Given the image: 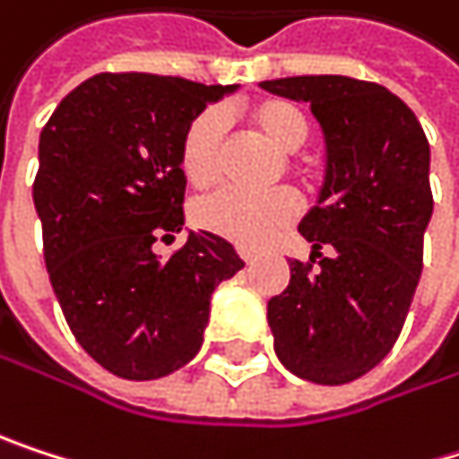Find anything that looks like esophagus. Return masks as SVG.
Wrapping results in <instances>:
<instances>
[{
	"label": "esophagus",
	"mask_w": 459,
	"mask_h": 459,
	"mask_svg": "<svg viewBox=\"0 0 459 459\" xmlns=\"http://www.w3.org/2000/svg\"><path fill=\"white\" fill-rule=\"evenodd\" d=\"M239 255H242V261H245L247 266H253V264L258 261V253H255V250H247V247H242Z\"/></svg>",
	"instance_id": "esophagus-1"
}]
</instances>
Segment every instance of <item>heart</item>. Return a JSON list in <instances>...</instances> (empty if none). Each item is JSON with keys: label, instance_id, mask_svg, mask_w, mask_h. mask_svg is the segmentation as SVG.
Returning <instances> with one entry per match:
<instances>
[{"label": "heart", "instance_id": "obj_1", "mask_svg": "<svg viewBox=\"0 0 459 459\" xmlns=\"http://www.w3.org/2000/svg\"><path fill=\"white\" fill-rule=\"evenodd\" d=\"M247 120L280 150H299L309 136L304 109L288 99H264L247 107ZM222 117L204 109L190 120L179 139V166L193 187H209L220 177ZM299 214V201L290 190L274 187L266 193H247L225 187L193 206V220L204 231L242 247H261L277 237Z\"/></svg>", "mask_w": 459, "mask_h": 459}]
</instances>
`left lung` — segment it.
<instances>
[{
    "label": "left lung",
    "mask_w": 459,
    "mask_h": 459,
    "mask_svg": "<svg viewBox=\"0 0 459 459\" xmlns=\"http://www.w3.org/2000/svg\"><path fill=\"white\" fill-rule=\"evenodd\" d=\"M261 85L309 101L328 150L317 206L299 225L312 255L290 261V285L269 301L274 352L307 382L347 385L387 358L406 323L433 214L430 144L379 82L304 74Z\"/></svg>",
    "instance_id": "1"
}]
</instances>
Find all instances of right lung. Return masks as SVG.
<instances>
[{
    "label": "right lung",
    "instance_id": "1",
    "mask_svg": "<svg viewBox=\"0 0 459 459\" xmlns=\"http://www.w3.org/2000/svg\"><path fill=\"white\" fill-rule=\"evenodd\" d=\"M237 85L101 72L56 107L39 134L34 206L53 293L80 347L120 379H158L195 358L209 299L245 261L209 231L160 261L182 231L179 139Z\"/></svg>",
    "mask_w": 459,
    "mask_h": 459
}]
</instances>
